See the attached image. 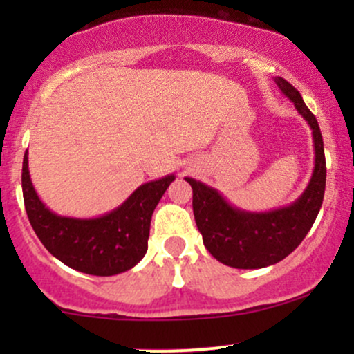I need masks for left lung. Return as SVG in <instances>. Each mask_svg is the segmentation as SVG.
<instances>
[{
  "mask_svg": "<svg viewBox=\"0 0 354 354\" xmlns=\"http://www.w3.org/2000/svg\"><path fill=\"white\" fill-rule=\"evenodd\" d=\"M278 88L295 103V108L313 129L315 169L308 188L290 206L268 213H250L231 206L214 188L185 178L193 188V213L206 250L223 265L238 270H258L293 253L303 241L323 205L326 186V160L323 136L316 118L295 86L274 78Z\"/></svg>",
  "mask_w": 354,
  "mask_h": 354,
  "instance_id": "8db88e82",
  "label": "left lung"
}]
</instances>
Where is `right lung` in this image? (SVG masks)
<instances>
[{"label":"right lung","mask_w":354,"mask_h":354,"mask_svg":"<svg viewBox=\"0 0 354 354\" xmlns=\"http://www.w3.org/2000/svg\"><path fill=\"white\" fill-rule=\"evenodd\" d=\"M174 174L141 185L123 205L100 218L58 216L39 200L23 160L21 186L28 219L50 253L73 270L95 276H113L131 270L148 250L153 211Z\"/></svg>","instance_id":"add662e5"}]
</instances>
